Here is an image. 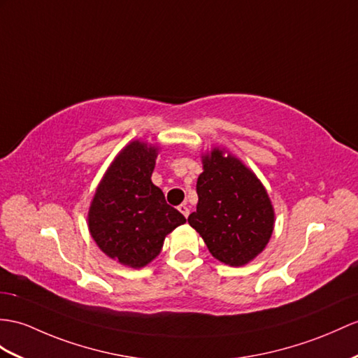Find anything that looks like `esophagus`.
Instances as JSON below:
<instances>
[{
  "label": "esophagus",
  "mask_w": 358,
  "mask_h": 358,
  "mask_svg": "<svg viewBox=\"0 0 358 358\" xmlns=\"http://www.w3.org/2000/svg\"><path fill=\"white\" fill-rule=\"evenodd\" d=\"M179 211L182 213V214H184V217H185V219H187V217H188V214H189V209H188V206L185 205V203H182V205H179Z\"/></svg>",
  "instance_id": "obj_1"
}]
</instances>
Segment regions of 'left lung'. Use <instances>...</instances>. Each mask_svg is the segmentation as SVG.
<instances>
[{"mask_svg": "<svg viewBox=\"0 0 358 358\" xmlns=\"http://www.w3.org/2000/svg\"><path fill=\"white\" fill-rule=\"evenodd\" d=\"M197 178V209L188 223L203 238L211 255L241 267L267 246L275 228V209L257 174L229 150L202 153Z\"/></svg>", "mask_w": 358, "mask_h": 358, "instance_id": "8db88e82", "label": "left lung"}]
</instances>
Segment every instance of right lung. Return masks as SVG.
<instances>
[{"mask_svg": "<svg viewBox=\"0 0 358 358\" xmlns=\"http://www.w3.org/2000/svg\"><path fill=\"white\" fill-rule=\"evenodd\" d=\"M159 147L134 139L110 162L95 189L88 229L103 254L141 268L158 257L164 240L187 220L152 182Z\"/></svg>", "mask_w": 358, "mask_h": 358, "instance_id": "obj_1", "label": "right lung"}]
</instances>
